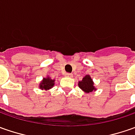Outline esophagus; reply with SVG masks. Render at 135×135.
<instances>
[{"mask_svg":"<svg viewBox=\"0 0 135 135\" xmlns=\"http://www.w3.org/2000/svg\"><path fill=\"white\" fill-rule=\"evenodd\" d=\"M65 75H66V77H69V78H71V77H72V75L71 74V73H66Z\"/></svg>","mask_w":135,"mask_h":135,"instance_id":"obj_1","label":"esophagus"}]
</instances>
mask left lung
<instances>
[{
    "label": "left lung",
    "instance_id": "obj_1",
    "mask_svg": "<svg viewBox=\"0 0 135 135\" xmlns=\"http://www.w3.org/2000/svg\"><path fill=\"white\" fill-rule=\"evenodd\" d=\"M78 86L86 93L96 90L94 86V83L93 81V79L89 75H86L85 77L83 78L82 81L78 82Z\"/></svg>",
    "mask_w": 135,
    "mask_h": 135
}]
</instances>
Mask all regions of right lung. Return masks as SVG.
Returning a JSON list of instances; mask_svg holds the SVG:
<instances>
[{
	"instance_id": "add662e5",
	"label": "right lung",
	"mask_w": 135,
	"mask_h": 135,
	"mask_svg": "<svg viewBox=\"0 0 135 135\" xmlns=\"http://www.w3.org/2000/svg\"><path fill=\"white\" fill-rule=\"evenodd\" d=\"M54 81H55L54 79H51L50 77H46L43 78V80L41 81L39 86L41 90H49V89L52 88L54 85Z\"/></svg>"
}]
</instances>
